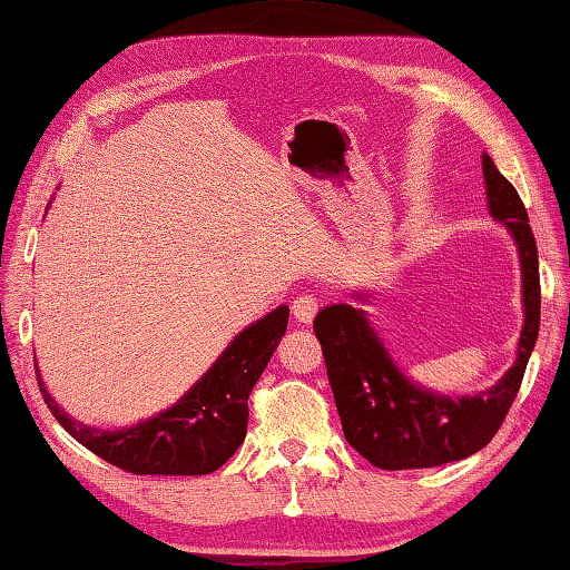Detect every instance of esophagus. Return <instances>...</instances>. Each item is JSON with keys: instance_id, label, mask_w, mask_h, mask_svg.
Listing matches in <instances>:
<instances>
[{"instance_id": "34e87169", "label": "esophagus", "mask_w": 570, "mask_h": 570, "mask_svg": "<svg viewBox=\"0 0 570 570\" xmlns=\"http://www.w3.org/2000/svg\"><path fill=\"white\" fill-rule=\"evenodd\" d=\"M292 314L298 323H311L318 314V301L314 296H308V294H301V296L294 298Z\"/></svg>"}]
</instances>
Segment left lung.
I'll return each mask as SVG.
<instances>
[{
	"mask_svg": "<svg viewBox=\"0 0 570 570\" xmlns=\"http://www.w3.org/2000/svg\"><path fill=\"white\" fill-rule=\"evenodd\" d=\"M487 207L517 244L523 326L517 358L499 381L474 395H444L397 365L361 306L331 304L314 321L345 440L381 470H425L487 448L504 422L539 338V252L519 193L482 153ZM365 304V292H353Z\"/></svg>",
	"mask_w": 570,
	"mask_h": 570,
	"instance_id": "obj_1",
	"label": "left lung"
}]
</instances>
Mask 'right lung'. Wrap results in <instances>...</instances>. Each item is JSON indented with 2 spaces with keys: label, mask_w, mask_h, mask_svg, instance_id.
<instances>
[{
  "label": "right lung",
  "mask_w": 570,
  "mask_h": 570,
  "mask_svg": "<svg viewBox=\"0 0 570 570\" xmlns=\"http://www.w3.org/2000/svg\"><path fill=\"white\" fill-rule=\"evenodd\" d=\"M288 306H276L239 331L207 373L177 400L130 428L104 430L73 420L41 381L43 403L59 425L108 464L132 474H209L247 438V400L286 333Z\"/></svg>",
  "instance_id": "1"
}]
</instances>
